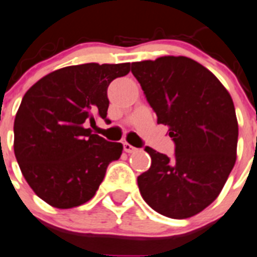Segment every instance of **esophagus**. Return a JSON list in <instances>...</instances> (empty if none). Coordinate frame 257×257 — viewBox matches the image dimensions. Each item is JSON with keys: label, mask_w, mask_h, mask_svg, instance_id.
<instances>
[{"label": "esophagus", "mask_w": 257, "mask_h": 257, "mask_svg": "<svg viewBox=\"0 0 257 257\" xmlns=\"http://www.w3.org/2000/svg\"><path fill=\"white\" fill-rule=\"evenodd\" d=\"M124 150L126 153H129V154H132V153H136L139 149L135 148V146H132L131 144H128V142H125L124 144Z\"/></svg>", "instance_id": "1"}]
</instances>
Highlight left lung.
I'll list each match as a JSON object with an SVG mask.
<instances>
[{
    "instance_id": "obj_1",
    "label": "left lung",
    "mask_w": 257,
    "mask_h": 257,
    "mask_svg": "<svg viewBox=\"0 0 257 257\" xmlns=\"http://www.w3.org/2000/svg\"><path fill=\"white\" fill-rule=\"evenodd\" d=\"M132 73L169 126L175 157L152 148V166L137 178L146 204L169 218L202 212L218 197L236 161L238 120L231 95L210 70L184 56L133 62Z\"/></svg>"
}]
</instances>
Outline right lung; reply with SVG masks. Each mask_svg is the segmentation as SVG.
I'll use <instances>...</instances> for the list:
<instances>
[{"instance_id": "obj_1", "label": "right lung", "mask_w": 257, "mask_h": 257, "mask_svg": "<svg viewBox=\"0 0 257 257\" xmlns=\"http://www.w3.org/2000/svg\"><path fill=\"white\" fill-rule=\"evenodd\" d=\"M131 72V62H88L57 69L27 90L14 120V153L26 182L53 208L91 200L122 145L92 133L105 118L107 87Z\"/></svg>"}]
</instances>
